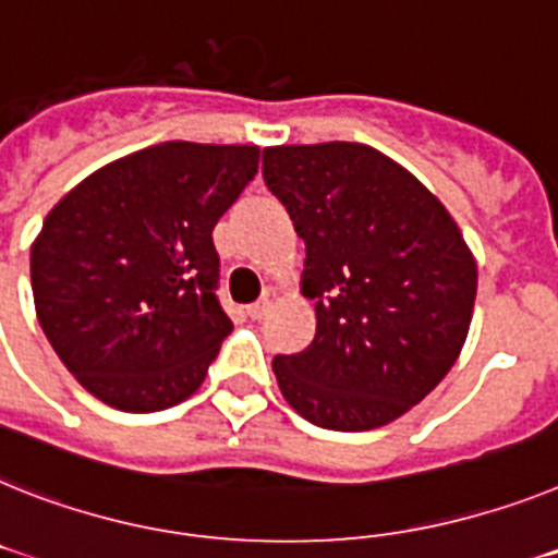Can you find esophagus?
I'll return each mask as SVG.
<instances>
[{"instance_id": "1", "label": "esophagus", "mask_w": 558, "mask_h": 558, "mask_svg": "<svg viewBox=\"0 0 558 558\" xmlns=\"http://www.w3.org/2000/svg\"><path fill=\"white\" fill-rule=\"evenodd\" d=\"M269 312H271V298H260V301L252 303V306L246 308V315H250L252 320H264Z\"/></svg>"}]
</instances>
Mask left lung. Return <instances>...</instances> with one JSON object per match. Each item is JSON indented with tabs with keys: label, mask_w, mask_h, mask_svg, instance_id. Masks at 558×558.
<instances>
[{
	"label": "left lung",
	"mask_w": 558,
	"mask_h": 558,
	"mask_svg": "<svg viewBox=\"0 0 558 558\" xmlns=\"http://www.w3.org/2000/svg\"><path fill=\"white\" fill-rule=\"evenodd\" d=\"M264 181L306 243L315 340L271 360L303 420L372 430L451 372L474 315L476 260L405 167L357 142L264 149Z\"/></svg>",
	"instance_id": "8db88e82"
}]
</instances>
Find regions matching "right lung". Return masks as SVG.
<instances>
[{
	"label": "right lung",
	"instance_id": "right-lung-1",
	"mask_svg": "<svg viewBox=\"0 0 558 558\" xmlns=\"http://www.w3.org/2000/svg\"><path fill=\"white\" fill-rule=\"evenodd\" d=\"M255 144L163 142L110 161L31 246L36 317L68 372L130 414L198 391L232 331L213 229L257 172Z\"/></svg>",
	"mask_w": 558,
	"mask_h": 558
}]
</instances>
